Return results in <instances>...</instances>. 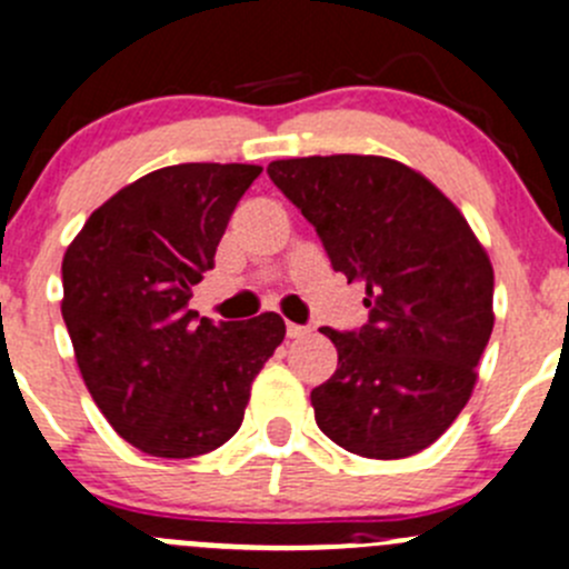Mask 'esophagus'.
Segmentation results:
<instances>
[{"mask_svg": "<svg viewBox=\"0 0 569 569\" xmlns=\"http://www.w3.org/2000/svg\"><path fill=\"white\" fill-rule=\"evenodd\" d=\"M307 332H310V327H301V325H293V321H288V338H305Z\"/></svg>", "mask_w": 569, "mask_h": 569, "instance_id": "1", "label": "esophagus"}]
</instances>
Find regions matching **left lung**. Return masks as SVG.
Masks as SVG:
<instances>
[{
  "label": "left lung",
  "mask_w": 569,
  "mask_h": 569,
  "mask_svg": "<svg viewBox=\"0 0 569 569\" xmlns=\"http://www.w3.org/2000/svg\"><path fill=\"white\" fill-rule=\"evenodd\" d=\"M276 189L321 237L332 270L367 288L361 330L310 392L319 429L352 455L400 460L455 423L493 330V268L460 208L420 171L375 154L273 160Z\"/></svg>",
  "instance_id": "8db88e82"
}]
</instances>
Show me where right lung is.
Listing matches in <instances>:
<instances>
[{
	"label": "right lung",
	"mask_w": 569,
	"mask_h": 569,
	"mask_svg": "<svg viewBox=\"0 0 569 569\" xmlns=\"http://www.w3.org/2000/svg\"><path fill=\"white\" fill-rule=\"evenodd\" d=\"M248 163L166 166L90 213L61 262L67 332L92 400L143 455H208L242 426L250 383L284 321L197 319L191 288L213 268Z\"/></svg>",
	"instance_id": "right-lung-1"
}]
</instances>
